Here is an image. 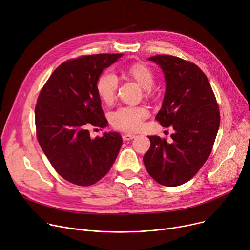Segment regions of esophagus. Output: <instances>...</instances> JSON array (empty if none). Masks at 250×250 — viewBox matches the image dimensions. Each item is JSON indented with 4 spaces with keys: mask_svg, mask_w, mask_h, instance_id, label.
Instances as JSON below:
<instances>
[{
    "mask_svg": "<svg viewBox=\"0 0 250 250\" xmlns=\"http://www.w3.org/2000/svg\"><path fill=\"white\" fill-rule=\"evenodd\" d=\"M122 138L125 141H129V140H131L133 138H135V135H133V134H124V135L122 136Z\"/></svg>",
    "mask_w": 250,
    "mask_h": 250,
    "instance_id": "obj_1",
    "label": "esophagus"
}]
</instances>
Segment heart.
Listing matches in <instances>:
<instances>
[{
    "mask_svg": "<svg viewBox=\"0 0 250 250\" xmlns=\"http://www.w3.org/2000/svg\"><path fill=\"white\" fill-rule=\"evenodd\" d=\"M126 73L144 89H150L154 84V74L145 64L131 65ZM118 84L116 74L111 71L102 73L96 84L99 98L107 104L113 102L116 97ZM147 116L148 110L144 107H121L111 114L110 120L115 128L123 131H136L141 127L142 120Z\"/></svg>",
    "mask_w": 250,
    "mask_h": 250,
    "instance_id": "heart-1",
    "label": "heart"
}]
</instances>
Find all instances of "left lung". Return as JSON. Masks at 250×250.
Here are the masks:
<instances>
[{
	"mask_svg": "<svg viewBox=\"0 0 250 250\" xmlns=\"http://www.w3.org/2000/svg\"><path fill=\"white\" fill-rule=\"evenodd\" d=\"M162 70L166 89L155 119L172 126L171 140L149 136L143 157L149 175L161 185L174 187L189 181L212 150L220 124L214 93L205 74L195 64L170 55L152 56Z\"/></svg>",
	"mask_w": 250,
	"mask_h": 250,
	"instance_id": "8db88e82",
	"label": "left lung"
}]
</instances>
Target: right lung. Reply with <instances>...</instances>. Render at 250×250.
<instances>
[{
	"label": "right lung",
	"mask_w": 250,
	"mask_h": 250,
	"mask_svg": "<svg viewBox=\"0 0 250 250\" xmlns=\"http://www.w3.org/2000/svg\"><path fill=\"white\" fill-rule=\"evenodd\" d=\"M122 56L97 54L66 61L53 72L38 97V141L54 169L73 184L90 186L102 179L122 146L117 132H105L95 139L89 132L108 125L96 84L103 70Z\"/></svg>",
	"instance_id": "right-lung-1"
}]
</instances>
